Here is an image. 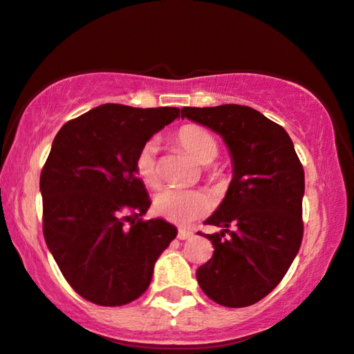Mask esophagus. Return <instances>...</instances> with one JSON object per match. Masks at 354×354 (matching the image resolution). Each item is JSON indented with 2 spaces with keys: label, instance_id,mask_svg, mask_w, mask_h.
<instances>
[{
  "label": "esophagus",
  "instance_id": "obj_1",
  "mask_svg": "<svg viewBox=\"0 0 354 354\" xmlns=\"http://www.w3.org/2000/svg\"><path fill=\"white\" fill-rule=\"evenodd\" d=\"M192 236H194V234H192L191 230H186V229L178 230V239L180 240H189V239H192Z\"/></svg>",
  "mask_w": 354,
  "mask_h": 354
}]
</instances>
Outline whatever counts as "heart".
<instances>
[{"label":"heart","instance_id":"heart-1","mask_svg":"<svg viewBox=\"0 0 354 354\" xmlns=\"http://www.w3.org/2000/svg\"><path fill=\"white\" fill-rule=\"evenodd\" d=\"M178 142L183 149L198 160L199 163L209 165L218 155V144L216 137L199 125H185L176 133ZM155 140H149L137 151L133 168L138 180L147 187H156L160 185V167L156 160ZM155 212L160 217L174 223H189L196 218L205 216L210 210V199L204 192L196 189H176L167 187L155 196Z\"/></svg>","mask_w":354,"mask_h":354}]
</instances>
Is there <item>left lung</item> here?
Segmentation results:
<instances>
[{
	"instance_id": "1",
	"label": "left lung",
	"mask_w": 354,
	"mask_h": 354,
	"mask_svg": "<svg viewBox=\"0 0 354 354\" xmlns=\"http://www.w3.org/2000/svg\"><path fill=\"white\" fill-rule=\"evenodd\" d=\"M181 118L217 132L229 147L234 178L204 223L214 254L196 277L205 296L225 307H247L281 283L304 235V168L288 132L253 107H183Z\"/></svg>"
}]
</instances>
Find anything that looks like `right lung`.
<instances>
[{
    "label": "right lung",
    "instance_id": "obj_1",
    "mask_svg": "<svg viewBox=\"0 0 354 354\" xmlns=\"http://www.w3.org/2000/svg\"><path fill=\"white\" fill-rule=\"evenodd\" d=\"M180 113L102 104L53 138L40 173L44 239L68 284L89 302L115 307L140 297L178 234L163 218H140L151 203L133 162Z\"/></svg>",
    "mask_w": 354,
    "mask_h": 354
}]
</instances>
